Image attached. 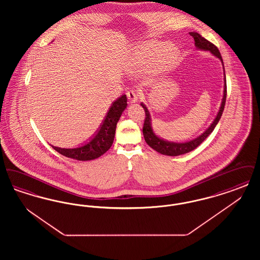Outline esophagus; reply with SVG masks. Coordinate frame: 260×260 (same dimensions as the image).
I'll list each match as a JSON object with an SVG mask.
<instances>
[{
	"label": "esophagus",
	"instance_id": "1",
	"mask_svg": "<svg viewBox=\"0 0 260 260\" xmlns=\"http://www.w3.org/2000/svg\"><path fill=\"white\" fill-rule=\"evenodd\" d=\"M126 96H127V99L129 100V102H132V103H136V101L138 100V94L136 93L135 90L127 91Z\"/></svg>",
	"mask_w": 260,
	"mask_h": 260
}]
</instances>
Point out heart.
Instances as JSON below:
<instances>
[{"mask_svg": "<svg viewBox=\"0 0 260 260\" xmlns=\"http://www.w3.org/2000/svg\"><path fill=\"white\" fill-rule=\"evenodd\" d=\"M179 50L173 43L152 40L138 44L133 51L131 66L135 69L146 66V77L150 81L159 79L172 71L179 61Z\"/></svg>", "mask_w": 260, "mask_h": 260, "instance_id": "obj_1", "label": "heart"}]
</instances>
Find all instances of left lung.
I'll return each instance as SVG.
<instances>
[{
	"mask_svg": "<svg viewBox=\"0 0 260 260\" xmlns=\"http://www.w3.org/2000/svg\"><path fill=\"white\" fill-rule=\"evenodd\" d=\"M189 34L194 38L195 46L198 50L210 51L212 55H214L221 61L223 65V71H224L222 57H221V54H220L218 49L208 40L202 37L197 32H190ZM226 95H227L226 76H225V71H224V90H223L222 101H221L219 111L217 113L214 121L206 129V132H204L201 136H199L198 137H196L190 141H186V142H173V141L166 140L160 136H157L154 133L153 127H152V120H151V115H150L148 108L146 107V105L143 102H141L140 105L143 107V109L145 111V116H146L145 120H144V124H143V136H144V139H145L146 143L151 148L156 150L160 154L167 155V156H179V155H183V154L193 151L194 149L197 148L208 136H210V134L212 133V131L214 129V127L216 126L217 123L219 122V120L222 116L223 110H224V106H225V102H226Z\"/></svg>",
	"mask_w": 260,
	"mask_h": 260,
	"instance_id": "obj_1",
	"label": "left lung"
}]
</instances>
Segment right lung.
Instances as JSON below:
<instances>
[{"mask_svg":"<svg viewBox=\"0 0 260 260\" xmlns=\"http://www.w3.org/2000/svg\"><path fill=\"white\" fill-rule=\"evenodd\" d=\"M125 94L116 99L106 113L99 129L84 144L75 148H60L51 145L59 154L78 161H90L98 159L106 153L113 144L117 123L127 105Z\"/></svg>","mask_w":260,"mask_h":260,"instance_id":"obj_1","label":"right lung"}]
</instances>
